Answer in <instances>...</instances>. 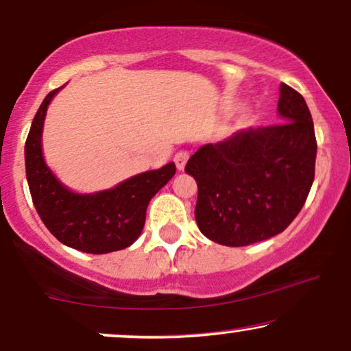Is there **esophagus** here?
<instances>
[{
    "label": "esophagus",
    "instance_id": "34e87169",
    "mask_svg": "<svg viewBox=\"0 0 351 351\" xmlns=\"http://www.w3.org/2000/svg\"><path fill=\"white\" fill-rule=\"evenodd\" d=\"M186 160H189V153L184 152V150L177 152L176 156H174V162H176L177 169L184 171V167H185V165H186Z\"/></svg>",
    "mask_w": 351,
    "mask_h": 351
}]
</instances>
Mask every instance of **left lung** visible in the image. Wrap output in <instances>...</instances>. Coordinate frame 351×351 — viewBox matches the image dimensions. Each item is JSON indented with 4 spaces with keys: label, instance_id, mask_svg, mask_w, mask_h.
Segmentation results:
<instances>
[{
    "label": "left lung",
    "instance_id": "8db88e82",
    "mask_svg": "<svg viewBox=\"0 0 351 351\" xmlns=\"http://www.w3.org/2000/svg\"><path fill=\"white\" fill-rule=\"evenodd\" d=\"M280 124L247 129L190 156L198 184L195 219L210 241L249 246L285 232L315 179L316 137L305 99L282 83Z\"/></svg>",
    "mask_w": 351,
    "mask_h": 351
}]
</instances>
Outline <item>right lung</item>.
I'll list each match as a JSON object with an SVG mask.
<instances>
[{
    "label": "right lung",
    "mask_w": 351,
    "mask_h": 351,
    "mask_svg": "<svg viewBox=\"0 0 351 351\" xmlns=\"http://www.w3.org/2000/svg\"><path fill=\"white\" fill-rule=\"evenodd\" d=\"M51 90L33 118L25 142V171L33 204L46 228L65 246L88 254H107L131 246L141 237L150 199L176 174V165L147 171L114 189L80 195L62 185L46 166L41 134Z\"/></svg>",
    "instance_id": "add662e5"
}]
</instances>
